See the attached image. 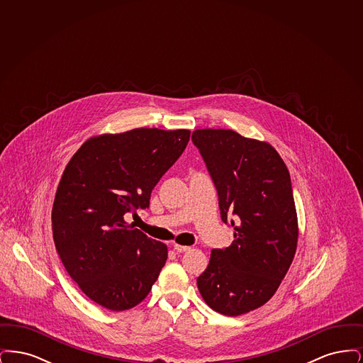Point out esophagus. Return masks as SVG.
Listing matches in <instances>:
<instances>
[{
	"label": "esophagus",
	"mask_w": 363,
	"mask_h": 363,
	"mask_svg": "<svg viewBox=\"0 0 363 363\" xmlns=\"http://www.w3.org/2000/svg\"><path fill=\"white\" fill-rule=\"evenodd\" d=\"M174 249H175L178 253H185V252L190 250V246H185V245H178V243H175V245H174Z\"/></svg>",
	"instance_id": "34e87169"
}]
</instances>
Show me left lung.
Here are the masks:
<instances>
[{"label":"left lung","instance_id":"left-lung-1","mask_svg":"<svg viewBox=\"0 0 363 363\" xmlns=\"http://www.w3.org/2000/svg\"><path fill=\"white\" fill-rule=\"evenodd\" d=\"M219 197L220 218L234 241L212 249L197 287L208 306L240 315L267 303L296 250L298 220L290 173L277 150L227 129L191 135Z\"/></svg>","mask_w":363,"mask_h":363}]
</instances>
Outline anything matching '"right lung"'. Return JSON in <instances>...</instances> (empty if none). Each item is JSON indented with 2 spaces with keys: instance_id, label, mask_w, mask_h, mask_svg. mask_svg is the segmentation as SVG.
Listing matches in <instances>:
<instances>
[{
  "instance_id": "right-lung-1",
  "label": "right lung",
  "mask_w": 363,
  "mask_h": 363,
  "mask_svg": "<svg viewBox=\"0 0 363 363\" xmlns=\"http://www.w3.org/2000/svg\"><path fill=\"white\" fill-rule=\"evenodd\" d=\"M190 130L132 129L91 138L57 188L52 238L69 277L113 311L138 305L167 259V246L125 222L150 207L151 191L189 141Z\"/></svg>"
}]
</instances>
